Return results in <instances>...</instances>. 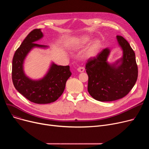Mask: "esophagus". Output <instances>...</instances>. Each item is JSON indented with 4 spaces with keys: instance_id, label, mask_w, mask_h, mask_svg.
I'll return each instance as SVG.
<instances>
[{
    "instance_id": "obj_1",
    "label": "esophagus",
    "mask_w": 149,
    "mask_h": 149,
    "mask_svg": "<svg viewBox=\"0 0 149 149\" xmlns=\"http://www.w3.org/2000/svg\"><path fill=\"white\" fill-rule=\"evenodd\" d=\"M77 70L79 72H84V67H79V68L77 69Z\"/></svg>"
}]
</instances>
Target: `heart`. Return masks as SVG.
<instances>
[{
  "mask_svg": "<svg viewBox=\"0 0 149 149\" xmlns=\"http://www.w3.org/2000/svg\"><path fill=\"white\" fill-rule=\"evenodd\" d=\"M89 41V38L87 37H81L80 38L79 40H78L77 41V46H82L84 45L85 44H86ZM98 47V43L97 42H95L94 43H93L90 46L87 52H86V56H92L93 54H95V52L97 51V49Z\"/></svg>",
  "mask_w": 149,
  "mask_h": 149,
  "instance_id": "1",
  "label": "heart"
}]
</instances>
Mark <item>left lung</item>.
I'll return each mask as SVG.
<instances>
[{
    "mask_svg": "<svg viewBox=\"0 0 149 149\" xmlns=\"http://www.w3.org/2000/svg\"><path fill=\"white\" fill-rule=\"evenodd\" d=\"M117 40L123 50L121 64L118 67L107 62L109 51L106 48L86 63L89 94L100 101H112L127 95L138 78L135 54L129 42L121 36Z\"/></svg>",
    "mask_w": 149,
    "mask_h": 149,
    "instance_id": "8db88e82",
    "label": "left lung"
}]
</instances>
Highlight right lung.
I'll list each match as a JSON object with an SVG mask.
<instances>
[{"mask_svg": "<svg viewBox=\"0 0 149 149\" xmlns=\"http://www.w3.org/2000/svg\"><path fill=\"white\" fill-rule=\"evenodd\" d=\"M43 37L40 29H34L28 34L13 58L12 80L15 88L31 102L48 104L56 101L63 92L66 81L71 75L69 66L52 64L43 79L31 80L25 75L23 63L27 54L34 47H46L34 43Z\"/></svg>", "mask_w": 149, "mask_h": 149, "instance_id": "add662e5", "label": "right lung"}]
</instances>
